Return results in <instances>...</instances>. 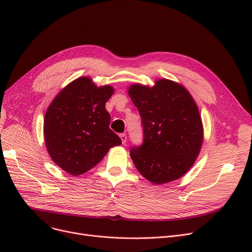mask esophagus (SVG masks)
<instances>
[{
	"label": "esophagus",
	"mask_w": 252,
	"mask_h": 252,
	"mask_svg": "<svg viewBox=\"0 0 252 252\" xmlns=\"http://www.w3.org/2000/svg\"><path fill=\"white\" fill-rule=\"evenodd\" d=\"M121 139H122V142L123 144H126V135L124 133V134H121Z\"/></svg>",
	"instance_id": "obj_1"
}]
</instances>
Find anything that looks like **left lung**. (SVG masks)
Returning a JSON list of instances; mask_svg holds the SVG:
<instances>
[{"mask_svg": "<svg viewBox=\"0 0 252 252\" xmlns=\"http://www.w3.org/2000/svg\"><path fill=\"white\" fill-rule=\"evenodd\" d=\"M128 95L139 110L144 140L129 154L139 173L160 185L184 176L203 141L202 121L190 93L168 79L149 88L133 85Z\"/></svg>", "mask_w": 252, "mask_h": 252, "instance_id": "obj_1", "label": "left lung"}]
</instances>
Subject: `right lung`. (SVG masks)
Returning <instances> with one entry per match:
<instances>
[{
	"label": "right lung",
	"mask_w": 252,
	"mask_h": 252,
	"mask_svg": "<svg viewBox=\"0 0 252 252\" xmlns=\"http://www.w3.org/2000/svg\"><path fill=\"white\" fill-rule=\"evenodd\" d=\"M110 86L96 87L90 77H78L52 101L45 114L47 150L58 166L72 176L98 164L122 140L109 128L105 104L113 94Z\"/></svg>",
	"instance_id": "right-lung-1"
}]
</instances>
